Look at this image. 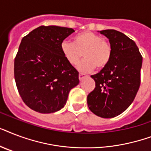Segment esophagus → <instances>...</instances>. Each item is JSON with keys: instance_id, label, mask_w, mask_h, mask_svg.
<instances>
[{"instance_id": "obj_1", "label": "esophagus", "mask_w": 151, "mask_h": 151, "mask_svg": "<svg viewBox=\"0 0 151 151\" xmlns=\"http://www.w3.org/2000/svg\"><path fill=\"white\" fill-rule=\"evenodd\" d=\"M85 74H84V73H79V79L80 80H82L83 78H85Z\"/></svg>"}]
</instances>
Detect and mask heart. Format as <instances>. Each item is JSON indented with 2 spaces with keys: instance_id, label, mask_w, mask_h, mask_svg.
I'll use <instances>...</instances> for the list:
<instances>
[{
  "instance_id": "obj_1",
  "label": "heart",
  "mask_w": 151,
  "mask_h": 151,
  "mask_svg": "<svg viewBox=\"0 0 151 151\" xmlns=\"http://www.w3.org/2000/svg\"><path fill=\"white\" fill-rule=\"evenodd\" d=\"M62 53L66 61L75 66L82 58L85 59L78 64V70L83 73H90L96 69L103 70L110 63L112 57V47L99 34L85 31L73 37V43L63 41L61 43Z\"/></svg>"
}]
</instances>
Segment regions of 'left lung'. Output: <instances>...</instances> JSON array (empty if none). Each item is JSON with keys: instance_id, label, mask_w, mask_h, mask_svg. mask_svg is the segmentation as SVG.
<instances>
[{"instance_id": "1", "label": "left lung", "mask_w": 151, "mask_h": 151, "mask_svg": "<svg viewBox=\"0 0 151 151\" xmlns=\"http://www.w3.org/2000/svg\"><path fill=\"white\" fill-rule=\"evenodd\" d=\"M109 39L112 57L107 66L91 76L95 89L87 103L93 114L103 118L114 117L131 105L140 85L143 57L132 39L115 29L100 31Z\"/></svg>"}]
</instances>
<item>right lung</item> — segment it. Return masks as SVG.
<instances>
[{"label":"right lung","mask_w":151,"mask_h":151,"mask_svg":"<svg viewBox=\"0 0 151 151\" xmlns=\"http://www.w3.org/2000/svg\"><path fill=\"white\" fill-rule=\"evenodd\" d=\"M73 32L67 27L41 26L22 39L14 63L15 84L25 104L37 112L61 110L71 88L79 84L78 70L60 47Z\"/></svg>","instance_id":"add662e5"}]
</instances>
